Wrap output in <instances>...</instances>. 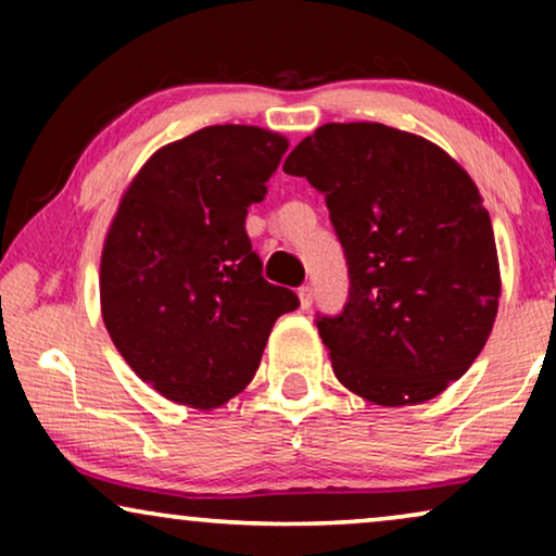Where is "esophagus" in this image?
<instances>
[{"label": "esophagus", "instance_id": "obj_1", "mask_svg": "<svg viewBox=\"0 0 556 556\" xmlns=\"http://www.w3.org/2000/svg\"><path fill=\"white\" fill-rule=\"evenodd\" d=\"M299 299H301V308H311V303H314V288L301 286L299 288Z\"/></svg>", "mask_w": 556, "mask_h": 556}]
</instances>
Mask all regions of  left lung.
Masks as SVG:
<instances>
[{
  "label": "left lung",
  "instance_id": "1",
  "mask_svg": "<svg viewBox=\"0 0 556 556\" xmlns=\"http://www.w3.org/2000/svg\"><path fill=\"white\" fill-rule=\"evenodd\" d=\"M324 194L349 299L316 316L333 375L384 407L432 400L466 375L498 311L491 217L473 179L422 136L326 124L283 164Z\"/></svg>",
  "mask_w": 556,
  "mask_h": 556
}]
</instances>
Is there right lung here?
Here are the masks:
<instances>
[{
  "label": "right lung",
  "mask_w": 556,
  "mask_h": 556,
  "mask_svg": "<svg viewBox=\"0 0 556 556\" xmlns=\"http://www.w3.org/2000/svg\"><path fill=\"white\" fill-rule=\"evenodd\" d=\"M288 149L257 126H207L136 174L101 257L105 329L166 400L212 409L245 390L291 288L263 278L245 232Z\"/></svg>",
  "instance_id": "add662e5"
}]
</instances>
